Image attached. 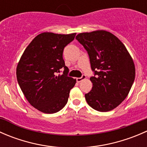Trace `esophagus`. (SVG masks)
Listing matches in <instances>:
<instances>
[{"instance_id": "obj_1", "label": "esophagus", "mask_w": 147, "mask_h": 147, "mask_svg": "<svg viewBox=\"0 0 147 147\" xmlns=\"http://www.w3.org/2000/svg\"><path fill=\"white\" fill-rule=\"evenodd\" d=\"M86 78V76L84 75H82V77H81V78H76V81H77V82H80L82 80H84V79H85Z\"/></svg>"}]
</instances>
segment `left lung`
Here are the masks:
<instances>
[{"mask_svg": "<svg viewBox=\"0 0 147 147\" xmlns=\"http://www.w3.org/2000/svg\"><path fill=\"white\" fill-rule=\"evenodd\" d=\"M88 53L94 76L92 88L84 94L88 105L99 112L119 105L129 92L135 78V67L124 44L111 32L97 30L76 36Z\"/></svg>", "mask_w": 147, "mask_h": 147, "instance_id": "1", "label": "left lung"}]
</instances>
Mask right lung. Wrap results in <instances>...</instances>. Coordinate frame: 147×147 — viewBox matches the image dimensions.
<instances>
[{
	"instance_id": "obj_1",
	"label": "right lung",
	"mask_w": 147,
	"mask_h": 147,
	"mask_svg": "<svg viewBox=\"0 0 147 147\" xmlns=\"http://www.w3.org/2000/svg\"><path fill=\"white\" fill-rule=\"evenodd\" d=\"M75 35L43 32L37 35L18 64L16 75L22 92L29 103L43 113L61 110L76 83V80L67 76L69 69L63 57L65 47ZM62 68L64 71L60 75Z\"/></svg>"
}]
</instances>
